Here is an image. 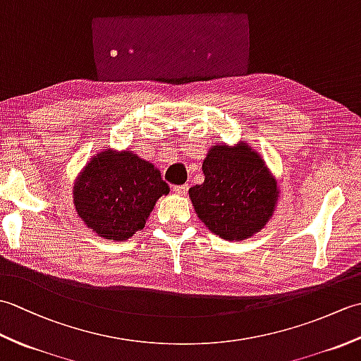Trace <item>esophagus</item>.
<instances>
[{"instance_id": "obj_1", "label": "esophagus", "mask_w": 361, "mask_h": 361, "mask_svg": "<svg viewBox=\"0 0 361 361\" xmlns=\"http://www.w3.org/2000/svg\"><path fill=\"white\" fill-rule=\"evenodd\" d=\"M188 189L189 186L188 185H180V186H172V190L175 194H180V195H185L188 194Z\"/></svg>"}]
</instances>
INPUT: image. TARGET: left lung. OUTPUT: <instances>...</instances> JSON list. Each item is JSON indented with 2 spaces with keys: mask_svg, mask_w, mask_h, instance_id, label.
Listing matches in <instances>:
<instances>
[{
  "mask_svg": "<svg viewBox=\"0 0 361 361\" xmlns=\"http://www.w3.org/2000/svg\"><path fill=\"white\" fill-rule=\"evenodd\" d=\"M204 181L189 189L206 228L226 240L260 231L278 202V186L265 163L247 144L214 145L203 161Z\"/></svg>",
  "mask_w": 361,
  "mask_h": 361,
  "instance_id": "obj_1",
  "label": "left lung"
}]
</instances>
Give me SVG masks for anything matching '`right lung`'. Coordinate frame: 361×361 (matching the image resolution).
Listing matches in <instances>:
<instances>
[{
	"instance_id": "1",
	"label": "right lung",
	"mask_w": 361,
	"mask_h": 361,
	"mask_svg": "<svg viewBox=\"0 0 361 361\" xmlns=\"http://www.w3.org/2000/svg\"><path fill=\"white\" fill-rule=\"evenodd\" d=\"M169 194L158 169L132 152L97 153L74 186L87 226L109 240H126L145 226L157 200Z\"/></svg>"
}]
</instances>
